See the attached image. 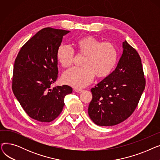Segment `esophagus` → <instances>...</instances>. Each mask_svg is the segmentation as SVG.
<instances>
[{
  "label": "esophagus",
  "instance_id": "1",
  "mask_svg": "<svg viewBox=\"0 0 160 160\" xmlns=\"http://www.w3.org/2000/svg\"><path fill=\"white\" fill-rule=\"evenodd\" d=\"M74 90L75 92H77V93H82V92L83 91V90L82 89H74Z\"/></svg>",
  "mask_w": 160,
  "mask_h": 160
}]
</instances>
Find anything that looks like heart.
<instances>
[{"instance_id": "b5f03b06", "label": "heart", "mask_w": 160, "mask_h": 160, "mask_svg": "<svg viewBox=\"0 0 160 160\" xmlns=\"http://www.w3.org/2000/svg\"><path fill=\"white\" fill-rule=\"evenodd\" d=\"M75 45L78 54L85 56L82 62L83 67H74L65 71L62 76V80L65 84L81 89L90 84L95 76L105 78L112 72L118 58V52L113 44L102 43L93 37L88 36L77 41ZM74 58V52L71 47L62 45L58 48L57 60L64 68L73 64Z\"/></svg>"}]
</instances>
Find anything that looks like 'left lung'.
I'll return each mask as SVG.
<instances>
[{"label": "left lung", "instance_id": "left-lung-1", "mask_svg": "<svg viewBox=\"0 0 160 160\" xmlns=\"http://www.w3.org/2000/svg\"><path fill=\"white\" fill-rule=\"evenodd\" d=\"M115 69L91 89L90 119L102 127L113 126L129 117L136 108L145 88L141 59L127 41Z\"/></svg>", "mask_w": 160, "mask_h": 160}]
</instances>
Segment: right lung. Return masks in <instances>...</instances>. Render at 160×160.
Here are the masks:
<instances>
[{
  "instance_id": "obj_1",
  "label": "right lung",
  "mask_w": 160,
  "mask_h": 160,
  "mask_svg": "<svg viewBox=\"0 0 160 160\" xmlns=\"http://www.w3.org/2000/svg\"><path fill=\"white\" fill-rule=\"evenodd\" d=\"M68 30L45 28L25 43L17 56L12 90L28 115L39 122H49L62 112L65 97L71 87L50 86L58 78L56 52Z\"/></svg>"
}]
</instances>
